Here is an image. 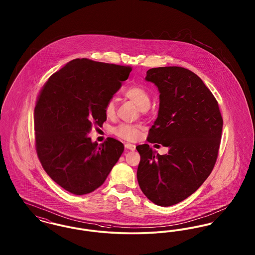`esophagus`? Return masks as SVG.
I'll return each instance as SVG.
<instances>
[{
  "label": "esophagus",
  "instance_id": "esophagus-1",
  "mask_svg": "<svg viewBox=\"0 0 255 255\" xmlns=\"http://www.w3.org/2000/svg\"><path fill=\"white\" fill-rule=\"evenodd\" d=\"M125 148H126L127 150L133 151V150L135 149V145H134V144H131V143H126V144H125Z\"/></svg>",
  "mask_w": 255,
  "mask_h": 255
}]
</instances>
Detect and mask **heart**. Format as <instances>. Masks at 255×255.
<instances>
[{
  "label": "heart",
  "instance_id": "b5f03b06",
  "mask_svg": "<svg viewBox=\"0 0 255 255\" xmlns=\"http://www.w3.org/2000/svg\"><path fill=\"white\" fill-rule=\"evenodd\" d=\"M124 96L132 100L135 103V105L140 110H147L150 106V95L145 89L141 86H132L124 90ZM116 112V105L113 100L105 106V114L107 117H112L115 115ZM115 133L127 140H133L137 138L140 133V126L134 124H126L122 123L118 127L115 128Z\"/></svg>",
  "mask_w": 255,
  "mask_h": 255
}]
</instances>
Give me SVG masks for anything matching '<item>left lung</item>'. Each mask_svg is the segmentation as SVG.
Segmentation results:
<instances>
[{
	"mask_svg": "<svg viewBox=\"0 0 255 255\" xmlns=\"http://www.w3.org/2000/svg\"><path fill=\"white\" fill-rule=\"evenodd\" d=\"M145 80L159 92L158 118L147 140L167 147L168 153L159 155L148 144L136 146L140 155L136 178L151 202L174 206L193 194L210 175L218 156L223 119L215 97L187 69H150Z\"/></svg>",
	"mask_w": 255,
	"mask_h": 255,
	"instance_id": "1",
	"label": "left lung"
}]
</instances>
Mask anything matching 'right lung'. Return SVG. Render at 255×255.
<instances>
[{"label": "right lung", "instance_id": "obj_1", "mask_svg": "<svg viewBox=\"0 0 255 255\" xmlns=\"http://www.w3.org/2000/svg\"><path fill=\"white\" fill-rule=\"evenodd\" d=\"M130 67L90 59L70 61L43 87L34 109L38 158L47 174L74 195L95 191L124 146L108 137L98 145L88 133L106 122L105 106L127 80Z\"/></svg>", "mask_w": 255, "mask_h": 255}]
</instances>
